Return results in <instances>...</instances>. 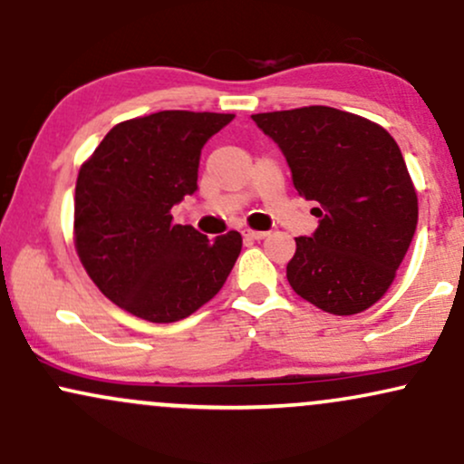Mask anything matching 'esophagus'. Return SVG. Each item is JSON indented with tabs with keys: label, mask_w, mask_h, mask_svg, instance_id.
<instances>
[{
	"label": "esophagus",
	"mask_w": 464,
	"mask_h": 464,
	"mask_svg": "<svg viewBox=\"0 0 464 464\" xmlns=\"http://www.w3.org/2000/svg\"><path fill=\"white\" fill-rule=\"evenodd\" d=\"M266 236H268V233H264V231H250V228H246V231H244V237H248V239H264Z\"/></svg>",
	"instance_id": "34e87169"
}]
</instances>
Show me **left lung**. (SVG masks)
Here are the masks:
<instances>
[{"mask_svg": "<svg viewBox=\"0 0 464 464\" xmlns=\"http://www.w3.org/2000/svg\"><path fill=\"white\" fill-rule=\"evenodd\" d=\"M253 121L281 148L296 191L318 202L314 236L295 237L285 268L292 290L335 316L369 310L391 287L417 228V191L397 141L375 121L332 106Z\"/></svg>", "mask_w": 464, "mask_h": 464, "instance_id": "left-lung-1", "label": "left lung"}]
</instances>
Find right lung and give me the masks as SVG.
I'll use <instances>...</instances> for the list:
<instances>
[{"label": "right lung", "mask_w": 464, "mask_h": 464, "mask_svg": "<svg viewBox=\"0 0 464 464\" xmlns=\"http://www.w3.org/2000/svg\"><path fill=\"white\" fill-rule=\"evenodd\" d=\"M231 113H159L106 132L76 180L73 242L87 275L121 310L150 323L188 318L220 292L242 250L228 231L214 242L172 209L198 185L200 150Z\"/></svg>", "instance_id": "obj_1"}]
</instances>
